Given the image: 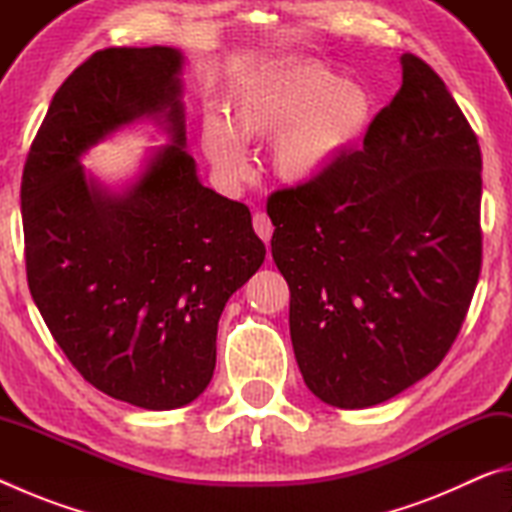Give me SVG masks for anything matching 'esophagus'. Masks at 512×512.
I'll use <instances>...</instances> for the list:
<instances>
[{"label":"esophagus","instance_id":"esophagus-1","mask_svg":"<svg viewBox=\"0 0 512 512\" xmlns=\"http://www.w3.org/2000/svg\"><path fill=\"white\" fill-rule=\"evenodd\" d=\"M253 228L257 232V237L262 239L264 244H268V241H271V237H273V223H271V219H268L266 212H255Z\"/></svg>","mask_w":512,"mask_h":512}]
</instances>
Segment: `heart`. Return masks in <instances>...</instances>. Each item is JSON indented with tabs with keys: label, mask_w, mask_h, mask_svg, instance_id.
Masks as SVG:
<instances>
[{
	"label": "heart",
	"mask_w": 512,
	"mask_h": 512,
	"mask_svg": "<svg viewBox=\"0 0 512 512\" xmlns=\"http://www.w3.org/2000/svg\"><path fill=\"white\" fill-rule=\"evenodd\" d=\"M372 99L332 69L298 63L275 69L232 103L230 124L210 115L201 144L214 171L230 183L253 173L246 142L273 140L271 162L282 183L309 187L327 178L366 135Z\"/></svg>",
	"instance_id": "heart-1"
}]
</instances>
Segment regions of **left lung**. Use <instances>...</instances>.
Instances as JSON below:
<instances>
[{"instance_id": "1", "label": "left lung", "mask_w": 512, "mask_h": 512, "mask_svg": "<svg viewBox=\"0 0 512 512\" xmlns=\"http://www.w3.org/2000/svg\"><path fill=\"white\" fill-rule=\"evenodd\" d=\"M402 88L361 151L271 194V250L318 400L368 409L452 348L481 271V149L440 76L402 54Z\"/></svg>"}]
</instances>
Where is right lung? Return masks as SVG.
<instances>
[{
    "instance_id": "1",
    "label": "right lung",
    "mask_w": 512,
    "mask_h": 512,
    "mask_svg": "<svg viewBox=\"0 0 512 512\" xmlns=\"http://www.w3.org/2000/svg\"><path fill=\"white\" fill-rule=\"evenodd\" d=\"M183 65L160 45L92 54L51 99L20 192L29 289L51 336L94 388L149 411L205 391L225 302L266 257L248 207L198 180ZM140 118L168 144L126 186L101 184L82 155Z\"/></svg>"
}]
</instances>
